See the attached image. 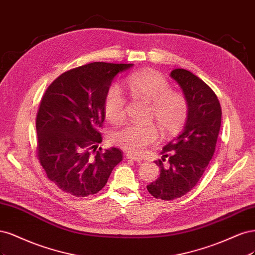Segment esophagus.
Segmentation results:
<instances>
[{
    "label": "esophagus",
    "mask_w": 255,
    "mask_h": 255,
    "mask_svg": "<svg viewBox=\"0 0 255 255\" xmlns=\"http://www.w3.org/2000/svg\"><path fill=\"white\" fill-rule=\"evenodd\" d=\"M126 158L129 159V160L136 161V162H141V161H142V158H139V157H137V155H135V154H133V153H131V152H128V153L126 154Z\"/></svg>",
    "instance_id": "1"
}]
</instances>
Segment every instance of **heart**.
Returning <instances> with one entry per match:
<instances>
[{
    "label": "heart",
    "mask_w": 255,
    "mask_h": 255,
    "mask_svg": "<svg viewBox=\"0 0 255 255\" xmlns=\"http://www.w3.org/2000/svg\"><path fill=\"white\" fill-rule=\"evenodd\" d=\"M128 86L132 94L151 104V118L167 132H174L182 127L187 117L185 97L171 91L168 81L153 71L131 74ZM125 97L118 85L108 88L105 95L104 110L107 120L119 123L125 117ZM158 138V130L153 125H124L110 134L113 145L132 153H141L147 146Z\"/></svg>",
    "instance_id": "b5f03b06"
}]
</instances>
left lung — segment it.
<instances>
[{"instance_id":"1","label":"left lung","mask_w":255,"mask_h":255,"mask_svg":"<svg viewBox=\"0 0 255 255\" xmlns=\"http://www.w3.org/2000/svg\"><path fill=\"white\" fill-rule=\"evenodd\" d=\"M170 77L182 90L187 117L181 132L163 147L162 160L155 161L160 177L147 185L154 198L162 200L180 198L198 183L214 154L221 124L219 101L204 81L184 69L171 71Z\"/></svg>"}]
</instances>
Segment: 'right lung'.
I'll use <instances>...</instances> for the list:
<instances>
[{
	"mask_svg": "<svg viewBox=\"0 0 255 255\" xmlns=\"http://www.w3.org/2000/svg\"><path fill=\"white\" fill-rule=\"evenodd\" d=\"M133 64L93 62L55 79L37 113L38 157L47 178L76 197L100 192L122 161L118 148L96 150L103 138L107 90L119 73Z\"/></svg>",
	"mask_w": 255,
	"mask_h": 255,
	"instance_id": "add662e5",
	"label": "right lung"
}]
</instances>
